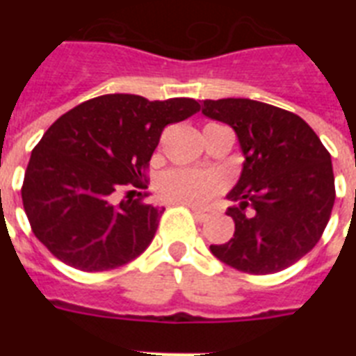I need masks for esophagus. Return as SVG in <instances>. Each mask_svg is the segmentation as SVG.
<instances>
[{"label":"esophagus","mask_w":356,"mask_h":356,"mask_svg":"<svg viewBox=\"0 0 356 356\" xmlns=\"http://www.w3.org/2000/svg\"><path fill=\"white\" fill-rule=\"evenodd\" d=\"M192 212H194V218L197 222H205V220H209V216H211V211H209V209H195V207H192Z\"/></svg>","instance_id":"1"}]
</instances>
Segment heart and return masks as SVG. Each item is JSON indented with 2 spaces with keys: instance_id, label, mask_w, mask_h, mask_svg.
Listing matches in <instances>:
<instances>
[{
  "instance_id": "obj_1",
  "label": "heart",
  "mask_w": 356,
  "mask_h": 356,
  "mask_svg": "<svg viewBox=\"0 0 356 356\" xmlns=\"http://www.w3.org/2000/svg\"><path fill=\"white\" fill-rule=\"evenodd\" d=\"M159 190L166 200L183 205L200 207L216 192V179L209 173L175 168L162 173L159 179Z\"/></svg>"
}]
</instances>
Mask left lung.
Masks as SVG:
<instances>
[{
  "instance_id": "obj_1",
  "label": "left lung",
  "mask_w": 356,
  "mask_h": 356,
  "mask_svg": "<svg viewBox=\"0 0 356 356\" xmlns=\"http://www.w3.org/2000/svg\"><path fill=\"white\" fill-rule=\"evenodd\" d=\"M201 113L227 123L242 149V173L227 200L234 234L211 245L238 271L268 275L303 259L325 231L334 205L329 151L298 114L245 97L205 99Z\"/></svg>"
}]
</instances>
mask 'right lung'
Returning a JSON list of instances; mask_svg holds the SVG:
<instances>
[{
  "mask_svg": "<svg viewBox=\"0 0 356 356\" xmlns=\"http://www.w3.org/2000/svg\"><path fill=\"white\" fill-rule=\"evenodd\" d=\"M197 111L190 97L107 94L63 114L25 170L22 201L35 236L81 271L114 270L144 253L164 207L144 203L142 194L116 203V195L127 184L144 186L162 129Z\"/></svg>",
  "mask_w": 356,
  "mask_h": 356,
  "instance_id": "obj_1",
  "label": "right lung"
}]
</instances>
